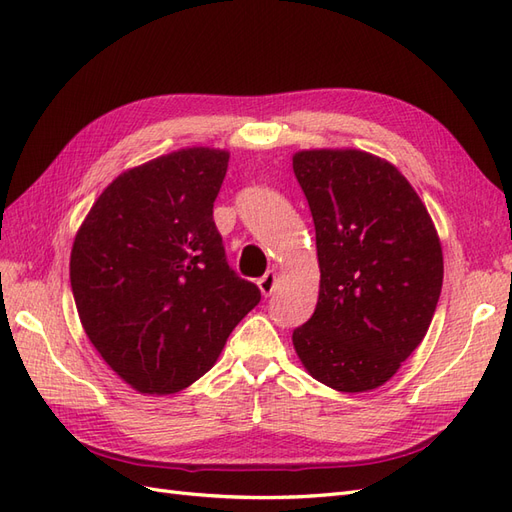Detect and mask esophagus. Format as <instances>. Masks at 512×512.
<instances>
[{"label": "esophagus", "mask_w": 512, "mask_h": 512, "mask_svg": "<svg viewBox=\"0 0 512 512\" xmlns=\"http://www.w3.org/2000/svg\"><path fill=\"white\" fill-rule=\"evenodd\" d=\"M275 284H277V273L275 271H267L258 280V288H260L262 294H265V297H269V294L275 290Z\"/></svg>", "instance_id": "esophagus-1"}]
</instances>
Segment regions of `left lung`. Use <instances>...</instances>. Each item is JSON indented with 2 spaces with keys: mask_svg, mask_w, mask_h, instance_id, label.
<instances>
[{
  "mask_svg": "<svg viewBox=\"0 0 512 512\" xmlns=\"http://www.w3.org/2000/svg\"><path fill=\"white\" fill-rule=\"evenodd\" d=\"M294 177L316 228L318 305L292 344L344 393L389 380L423 342L442 290V247L421 198L371 153L299 151Z\"/></svg>",
  "mask_w": 512,
  "mask_h": 512,
  "instance_id": "obj_1",
  "label": "left lung"
}]
</instances>
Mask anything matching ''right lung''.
<instances>
[{
	"label": "right lung",
	"instance_id": "1",
	"mask_svg": "<svg viewBox=\"0 0 512 512\" xmlns=\"http://www.w3.org/2000/svg\"><path fill=\"white\" fill-rule=\"evenodd\" d=\"M228 153L181 149L119 175L72 245L70 284L91 344L136 391L177 393L209 371L260 301L213 222Z\"/></svg>",
	"mask_w": 512,
	"mask_h": 512
}]
</instances>
